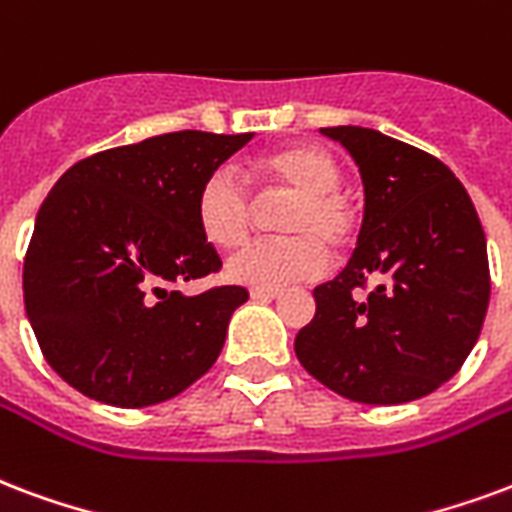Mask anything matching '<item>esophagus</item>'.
Returning <instances> with one entry per match:
<instances>
[{
    "mask_svg": "<svg viewBox=\"0 0 512 512\" xmlns=\"http://www.w3.org/2000/svg\"><path fill=\"white\" fill-rule=\"evenodd\" d=\"M249 295H252V301H274L279 290H260V287H255Z\"/></svg>",
    "mask_w": 512,
    "mask_h": 512,
    "instance_id": "obj_1",
    "label": "esophagus"
}]
</instances>
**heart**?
<instances>
[{"label": "heart", "instance_id": "1", "mask_svg": "<svg viewBox=\"0 0 512 512\" xmlns=\"http://www.w3.org/2000/svg\"><path fill=\"white\" fill-rule=\"evenodd\" d=\"M252 176L266 195L290 198L279 219V230L287 236L244 246L230 257L227 276L241 285L276 290L323 274L325 246L344 249L358 233L355 208L339 192V162L317 146H290L255 160ZM195 219L208 244L219 249L244 244L252 230V198L236 170L208 173L195 198Z\"/></svg>", "mask_w": 512, "mask_h": 512}]
</instances>
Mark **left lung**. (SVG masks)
Instances as JSON below:
<instances>
[{"instance_id":"obj_1","label":"left lung","mask_w":512,"mask_h":512,"mask_svg":"<svg viewBox=\"0 0 512 512\" xmlns=\"http://www.w3.org/2000/svg\"><path fill=\"white\" fill-rule=\"evenodd\" d=\"M363 179V225L342 274L314 287L295 336L314 380L344 399L404 404L467 361L486 320L491 276L478 211L453 170L369 127H323ZM375 287L363 302L354 290Z\"/></svg>"}]
</instances>
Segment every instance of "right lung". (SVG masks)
<instances>
[{
  "label": "right lung",
  "instance_id": "1",
  "mask_svg": "<svg viewBox=\"0 0 512 512\" xmlns=\"http://www.w3.org/2000/svg\"><path fill=\"white\" fill-rule=\"evenodd\" d=\"M249 140L168 132L75 162L48 192L26 249L24 304L45 361L75 391L135 410L214 366L249 293L184 295L179 285L222 268L195 198Z\"/></svg>",
  "mask_w": 512,
  "mask_h": 512
}]
</instances>
